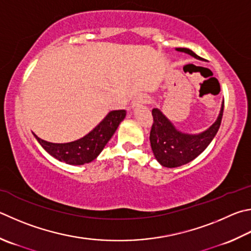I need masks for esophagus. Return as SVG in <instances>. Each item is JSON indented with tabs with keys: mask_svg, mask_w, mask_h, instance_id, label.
Instances as JSON below:
<instances>
[{
	"mask_svg": "<svg viewBox=\"0 0 251 251\" xmlns=\"http://www.w3.org/2000/svg\"><path fill=\"white\" fill-rule=\"evenodd\" d=\"M147 101H148L147 95L143 93L137 94L133 100V107H138V106L144 105V104L147 103Z\"/></svg>",
	"mask_w": 251,
	"mask_h": 251,
	"instance_id": "1",
	"label": "esophagus"
}]
</instances>
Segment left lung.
Masks as SVG:
<instances>
[{"label":"left lung","mask_w":251,"mask_h":251,"mask_svg":"<svg viewBox=\"0 0 251 251\" xmlns=\"http://www.w3.org/2000/svg\"><path fill=\"white\" fill-rule=\"evenodd\" d=\"M176 51L188 53L199 60H203L189 48H176ZM224 100L216 121L206 130L199 134H186L177 130L159 108H152L153 124L150 130V145L154 158L161 166L176 168L189 163L201 154L217 134L221 126Z\"/></svg>","instance_id":"left-lung-1"}]
</instances>
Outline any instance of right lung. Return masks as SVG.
<instances>
[{
    "label": "right lung",
    "mask_w": 251,
    "mask_h": 251,
    "mask_svg": "<svg viewBox=\"0 0 251 251\" xmlns=\"http://www.w3.org/2000/svg\"><path fill=\"white\" fill-rule=\"evenodd\" d=\"M125 116V110L111 111L89 134L71 143H49L35 134L34 137L50 156L57 160L66 162L67 165L81 166L93 161L101 153Z\"/></svg>",
    "instance_id": "obj_1"
}]
</instances>
